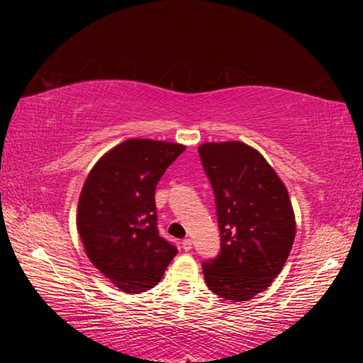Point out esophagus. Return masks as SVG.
Masks as SVG:
<instances>
[{"instance_id":"34e87169","label":"esophagus","mask_w":363,"mask_h":363,"mask_svg":"<svg viewBox=\"0 0 363 363\" xmlns=\"http://www.w3.org/2000/svg\"><path fill=\"white\" fill-rule=\"evenodd\" d=\"M194 242H191V238H186V240H182V248H184V251H190L191 248H194Z\"/></svg>"}]
</instances>
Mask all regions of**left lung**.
Returning a JSON list of instances; mask_svg holds the SVG:
<instances>
[{
  "mask_svg": "<svg viewBox=\"0 0 363 363\" xmlns=\"http://www.w3.org/2000/svg\"><path fill=\"white\" fill-rule=\"evenodd\" d=\"M212 184L220 254L204 262L207 287L240 303L267 290L282 272L296 234L287 187L262 154L242 142L199 145Z\"/></svg>",
  "mask_w": 363,
  "mask_h": 363,
  "instance_id": "8db88e82",
  "label": "left lung"
}]
</instances>
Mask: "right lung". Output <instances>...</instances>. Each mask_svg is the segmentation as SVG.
I'll return each mask as SVG.
<instances>
[{
	"instance_id": "add662e5",
	"label": "right lung",
	"mask_w": 363,
	"mask_h": 363,
	"mask_svg": "<svg viewBox=\"0 0 363 363\" xmlns=\"http://www.w3.org/2000/svg\"><path fill=\"white\" fill-rule=\"evenodd\" d=\"M184 150L181 143L128 138L107 151L84 182L76 213L84 251L121 291L152 289L177 254L159 235L154 191Z\"/></svg>"
}]
</instances>
